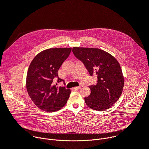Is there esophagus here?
Here are the masks:
<instances>
[{"label":"esophagus","instance_id":"esophagus-1","mask_svg":"<svg viewBox=\"0 0 149 149\" xmlns=\"http://www.w3.org/2000/svg\"><path fill=\"white\" fill-rule=\"evenodd\" d=\"M82 87H83V86H82V85H80V86H79L77 87H75V89H81Z\"/></svg>","mask_w":149,"mask_h":149}]
</instances>
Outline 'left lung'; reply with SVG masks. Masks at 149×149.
<instances>
[{"instance_id":"obj_1","label":"left lung","mask_w":149,"mask_h":149,"mask_svg":"<svg viewBox=\"0 0 149 149\" xmlns=\"http://www.w3.org/2000/svg\"><path fill=\"white\" fill-rule=\"evenodd\" d=\"M72 52L90 75L97 76V84L89 86L90 96L84 98L86 104L98 111L111 107L121 95L124 87V77L118 62L109 53L98 48L74 47Z\"/></svg>"}]
</instances>
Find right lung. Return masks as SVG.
Instances as JSON below:
<instances>
[{
	"label": "right lung",
	"instance_id": "right-lung-1",
	"mask_svg": "<svg viewBox=\"0 0 149 149\" xmlns=\"http://www.w3.org/2000/svg\"><path fill=\"white\" fill-rule=\"evenodd\" d=\"M71 52V48L48 49L38 54L31 63L26 89L33 103L42 110L58 111L66 104L70 97L71 90L66 88L65 81L59 78L58 71ZM55 78L57 83L62 81L65 86L56 87Z\"/></svg>",
	"mask_w": 149,
	"mask_h": 149
}]
</instances>
